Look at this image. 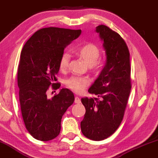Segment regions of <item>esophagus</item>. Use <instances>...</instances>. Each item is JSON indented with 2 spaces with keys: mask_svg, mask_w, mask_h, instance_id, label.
Returning a JSON list of instances; mask_svg holds the SVG:
<instances>
[{
  "mask_svg": "<svg viewBox=\"0 0 158 158\" xmlns=\"http://www.w3.org/2000/svg\"><path fill=\"white\" fill-rule=\"evenodd\" d=\"M74 102H75L76 104H80L81 103V100L79 97H78V96H76L75 97V100H74Z\"/></svg>",
  "mask_w": 158,
  "mask_h": 158,
  "instance_id": "obj_1",
  "label": "esophagus"
}]
</instances>
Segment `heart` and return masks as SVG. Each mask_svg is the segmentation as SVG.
I'll use <instances>...</instances> for the list:
<instances>
[{"instance_id":"b5f03b06","label":"heart","mask_w":158,"mask_h":158,"mask_svg":"<svg viewBox=\"0 0 158 158\" xmlns=\"http://www.w3.org/2000/svg\"><path fill=\"white\" fill-rule=\"evenodd\" d=\"M76 53L89 64L92 72L97 73L102 69V64L98 61L101 56V51L94 43H88L81 45L76 49ZM70 59L71 56L68 52L62 54L60 60V69L61 71H63L67 69ZM64 85L74 92L81 93L89 86L90 80L88 78L84 77H72L65 80Z\"/></svg>"}]
</instances>
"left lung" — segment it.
I'll return each mask as SVG.
<instances>
[{
    "instance_id": "1",
    "label": "left lung",
    "mask_w": 158,
    "mask_h": 158,
    "mask_svg": "<svg viewBox=\"0 0 158 158\" xmlns=\"http://www.w3.org/2000/svg\"><path fill=\"white\" fill-rule=\"evenodd\" d=\"M96 31L104 41L107 61L99 77L89 88L95 98L85 97L84 119L81 132L93 140L106 139L120 126L131 91L130 51L119 34L104 25Z\"/></svg>"
}]
</instances>
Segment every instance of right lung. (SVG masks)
<instances>
[{
    "instance_id": "right-lung-1",
    "label": "right lung",
    "mask_w": 158,
    "mask_h": 158,
    "mask_svg": "<svg viewBox=\"0 0 158 158\" xmlns=\"http://www.w3.org/2000/svg\"><path fill=\"white\" fill-rule=\"evenodd\" d=\"M81 30L48 27L36 31L24 45L18 70L19 99L26 130L35 139L48 141L59 135L62 115L74 102L73 92L61 89L47 97L50 86L60 88L56 75L64 49Z\"/></svg>"
}]
</instances>
